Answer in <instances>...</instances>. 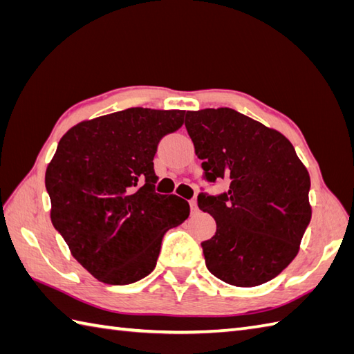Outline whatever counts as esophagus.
<instances>
[{
    "mask_svg": "<svg viewBox=\"0 0 354 354\" xmlns=\"http://www.w3.org/2000/svg\"><path fill=\"white\" fill-rule=\"evenodd\" d=\"M190 209H192V214H196L199 212L198 208V202L196 199H190Z\"/></svg>",
    "mask_w": 354,
    "mask_h": 354,
    "instance_id": "1",
    "label": "esophagus"
}]
</instances>
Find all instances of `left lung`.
<instances>
[{
    "mask_svg": "<svg viewBox=\"0 0 354 354\" xmlns=\"http://www.w3.org/2000/svg\"><path fill=\"white\" fill-rule=\"evenodd\" d=\"M185 127L205 181L230 183L216 196L198 194L216 221V234L201 243L208 270L240 288L272 280L310 223L309 171L283 133L231 108L187 111Z\"/></svg>",
    "mask_w": 354,
    "mask_h": 354,
    "instance_id": "1",
    "label": "left lung"
}]
</instances>
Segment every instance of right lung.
Listing matches in <instances>:
<instances>
[{
	"label": "right lung",
	"instance_id": "right-lung-1",
	"mask_svg": "<svg viewBox=\"0 0 354 354\" xmlns=\"http://www.w3.org/2000/svg\"><path fill=\"white\" fill-rule=\"evenodd\" d=\"M185 111L129 108L82 122L61 138L45 173L53 227L82 266L106 284H131L156 266L165 232L190 214L155 190L153 156Z\"/></svg>",
	"mask_w": 354,
	"mask_h": 354
}]
</instances>
